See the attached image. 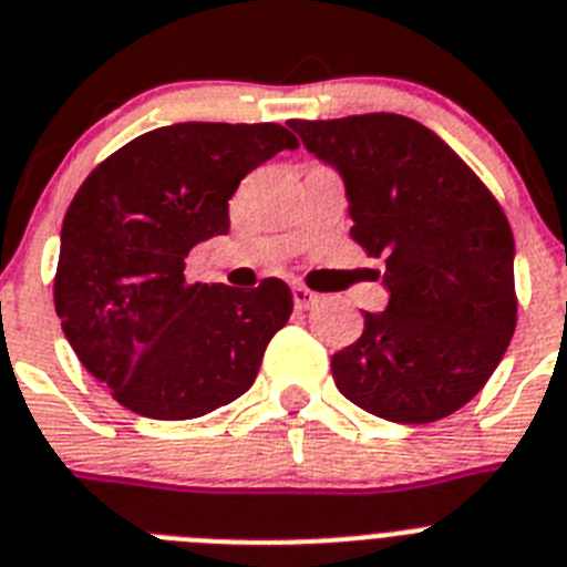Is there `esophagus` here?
<instances>
[{"label":"esophagus","mask_w":567,"mask_h":567,"mask_svg":"<svg viewBox=\"0 0 567 567\" xmlns=\"http://www.w3.org/2000/svg\"><path fill=\"white\" fill-rule=\"evenodd\" d=\"M293 305H297L299 311H311L319 305V293L308 290L305 285H293Z\"/></svg>","instance_id":"34e87169"}]
</instances>
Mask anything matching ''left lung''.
<instances>
[{"label":"left lung","mask_w":567,"mask_h":567,"mask_svg":"<svg viewBox=\"0 0 567 567\" xmlns=\"http://www.w3.org/2000/svg\"><path fill=\"white\" fill-rule=\"evenodd\" d=\"M290 127L342 176L353 239L385 259V311H365L362 337L331 359L339 393L402 425L460 411L516 328V248L499 202L440 136L400 113Z\"/></svg>","instance_id":"8db88e82"}]
</instances>
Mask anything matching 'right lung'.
<instances>
[{"instance_id": "add662e5", "label": "right lung", "mask_w": 567, "mask_h": 567, "mask_svg": "<svg viewBox=\"0 0 567 567\" xmlns=\"http://www.w3.org/2000/svg\"><path fill=\"white\" fill-rule=\"evenodd\" d=\"M299 142L282 125L179 122L107 156L73 196L59 236L56 317L79 362L147 420H194L254 385L293 297L185 279L199 243L230 228L239 182Z\"/></svg>"}]
</instances>
